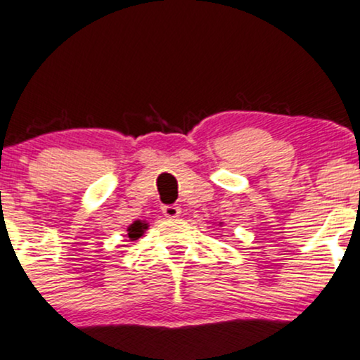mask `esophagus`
Segmentation results:
<instances>
[{
  "label": "esophagus",
  "instance_id": "obj_1",
  "mask_svg": "<svg viewBox=\"0 0 360 360\" xmlns=\"http://www.w3.org/2000/svg\"><path fill=\"white\" fill-rule=\"evenodd\" d=\"M162 213H164V217H167V218H177L181 214V208L177 205H164Z\"/></svg>",
  "mask_w": 360,
  "mask_h": 360
}]
</instances>
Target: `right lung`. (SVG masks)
<instances>
[{"label":"right lung","mask_w":360,"mask_h":360,"mask_svg":"<svg viewBox=\"0 0 360 360\" xmlns=\"http://www.w3.org/2000/svg\"><path fill=\"white\" fill-rule=\"evenodd\" d=\"M146 229H147V223H142V221L131 223V225L128 226V237H130L131 240H137V238L142 237V233L146 232Z\"/></svg>","instance_id":"right-lung-1"}]
</instances>
